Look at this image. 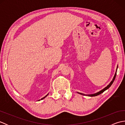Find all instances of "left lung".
I'll return each instance as SVG.
<instances>
[{
	"mask_svg": "<svg viewBox=\"0 0 125 125\" xmlns=\"http://www.w3.org/2000/svg\"><path fill=\"white\" fill-rule=\"evenodd\" d=\"M118 66H117V68H116V72H115V76H114V77H113V79H112V81L110 82V84H108V85H107L106 87H105V88H104L103 90H101V91H99V92H97V93H95V94H82V93H79V92H77V93H78V94H82V95H89V96H90V97H94V96H97V95H99V94H102L103 92H104L105 91H106V90H107V89H108V88H109V87H110L111 85H112V84H113V82H114V81H115V78L116 75V71H117V69H118Z\"/></svg>",
	"mask_w": 125,
	"mask_h": 125,
	"instance_id": "obj_1",
	"label": "left lung"
}]
</instances>
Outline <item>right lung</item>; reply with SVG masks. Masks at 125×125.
Wrapping results in <instances>:
<instances>
[{
  "label": "right lung",
  "instance_id": "1",
  "mask_svg": "<svg viewBox=\"0 0 125 125\" xmlns=\"http://www.w3.org/2000/svg\"><path fill=\"white\" fill-rule=\"evenodd\" d=\"M48 95V94H47V95H46V96H45V97H44L43 98H42V99H41V100H42V99H44V98H46V97L47 96V95Z\"/></svg>",
  "mask_w": 125,
  "mask_h": 125
}]
</instances>
